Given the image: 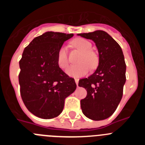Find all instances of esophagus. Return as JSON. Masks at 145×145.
Returning <instances> with one entry per match:
<instances>
[{"label": "esophagus", "mask_w": 145, "mask_h": 145, "mask_svg": "<svg viewBox=\"0 0 145 145\" xmlns=\"http://www.w3.org/2000/svg\"><path fill=\"white\" fill-rule=\"evenodd\" d=\"M75 84H76L77 86H78V81H79V80H78V79H75Z\"/></svg>", "instance_id": "obj_1"}]
</instances>
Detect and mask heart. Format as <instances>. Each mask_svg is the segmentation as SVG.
<instances>
[{
  "label": "heart",
  "instance_id": "obj_1",
  "mask_svg": "<svg viewBox=\"0 0 145 145\" xmlns=\"http://www.w3.org/2000/svg\"><path fill=\"white\" fill-rule=\"evenodd\" d=\"M72 45L82 52L78 62L80 64L69 67L66 72L70 76L78 78L85 75L88 71V65L90 68H93L98 63V58L94 52L91 51V42L82 38H76L72 41ZM57 62L61 69H65L68 65V58L65 46H61L57 53Z\"/></svg>",
  "mask_w": 145,
  "mask_h": 145
}]
</instances>
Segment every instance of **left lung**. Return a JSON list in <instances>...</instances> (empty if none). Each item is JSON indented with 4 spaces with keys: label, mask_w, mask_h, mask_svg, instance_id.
<instances>
[{
    "label": "left lung",
    "mask_w": 145,
    "mask_h": 145,
    "mask_svg": "<svg viewBox=\"0 0 145 145\" xmlns=\"http://www.w3.org/2000/svg\"><path fill=\"white\" fill-rule=\"evenodd\" d=\"M78 35L96 43L99 57L94 73L79 80V86L87 91L86 97L80 100L82 112L91 120H105L114 113L122 99L126 79L123 54L120 45L106 32L97 30Z\"/></svg>",
    "instance_id": "8db88e82"
}]
</instances>
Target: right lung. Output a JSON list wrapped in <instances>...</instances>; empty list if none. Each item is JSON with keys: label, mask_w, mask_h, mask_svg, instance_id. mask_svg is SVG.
Returning a JSON list of instances; mask_svg holds the SVG:
<instances>
[{"label": "right lung", "mask_w": 145, "mask_h": 145, "mask_svg": "<svg viewBox=\"0 0 145 145\" xmlns=\"http://www.w3.org/2000/svg\"><path fill=\"white\" fill-rule=\"evenodd\" d=\"M73 34L46 32L35 38L20 61V94L29 112L40 118L57 117L66 97L76 89L72 78L58 66L57 53Z\"/></svg>", "instance_id": "right-lung-1"}]
</instances>
